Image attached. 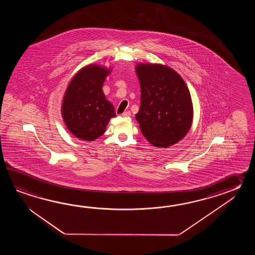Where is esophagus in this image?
Instances as JSON below:
<instances>
[{"label": "esophagus", "mask_w": 255, "mask_h": 255, "mask_svg": "<svg viewBox=\"0 0 255 255\" xmlns=\"http://www.w3.org/2000/svg\"><path fill=\"white\" fill-rule=\"evenodd\" d=\"M130 116H131V112L130 111H126L124 113H122V117L123 118H128Z\"/></svg>", "instance_id": "esophagus-1"}]
</instances>
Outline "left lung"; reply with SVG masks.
<instances>
[{
	"mask_svg": "<svg viewBox=\"0 0 255 255\" xmlns=\"http://www.w3.org/2000/svg\"><path fill=\"white\" fill-rule=\"evenodd\" d=\"M141 104L135 120L146 140L168 147L184 137L193 119L190 91L179 74L166 65L138 64Z\"/></svg>",
	"mask_w": 255,
	"mask_h": 255,
	"instance_id": "1",
	"label": "left lung"
}]
</instances>
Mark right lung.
<instances>
[{
	"label": "right lung",
	"mask_w": 255,
	"mask_h": 255,
	"mask_svg": "<svg viewBox=\"0 0 255 255\" xmlns=\"http://www.w3.org/2000/svg\"><path fill=\"white\" fill-rule=\"evenodd\" d=\"M109 72L100 65H87L73 77L65 91L62 116L68 130L82 140L103 135L110 119L116 117L102 90Z\"/></svg>",
	"instance_id": "1"
}]
</instances>
